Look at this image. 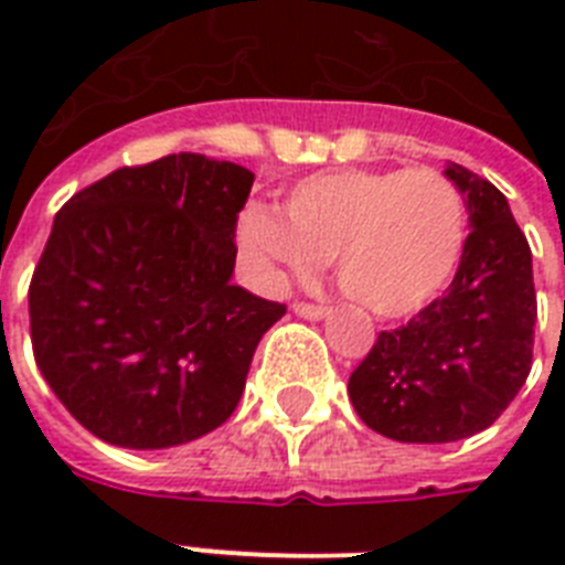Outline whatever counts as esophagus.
<instances>
[{
  "label": "esophagus",
  "instance_id": "34e87169",
  "mask_svg": "<svg viewBox=\"0 0 565 565\" xmlns=\"http://www.w3.org/2000/svg\"><path fill=\"white\" fill-rule=\"evenodd\" d=\"M292 310H296V317L310 319V322H319V319L328 317V308H322V305H310V301H296Z\"/></svg>",
  "mask_w": 565,
  "mask_h": 565
}]
</instances>
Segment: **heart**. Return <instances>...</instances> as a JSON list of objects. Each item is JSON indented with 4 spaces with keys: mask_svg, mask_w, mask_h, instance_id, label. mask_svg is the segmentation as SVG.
Returning a JSON list of instances; mask_svg holds the SVG:
<instances>
[{
    "mask_svg": "<svg viewBox=\"0 0 565 565\" xmlns=\"http://www.w3.org/2000/svg\"><path fill=\"white\" fill-rule=\"evenodd\" d=\"M284 215L252 204L239 243L275 278L337 281L377 317H413L455 278L469 220L463 193L437 170H337L287 193Z\"/></svg>",
    "mask_w": 565,
    "mask_h": 565,
    "instance_id": "1",
    "label": "heart"
}]
</instances>
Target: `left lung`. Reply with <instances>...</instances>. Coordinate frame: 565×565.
I'll list each match as a JSON object with an SVG mask.
<instances>
[{
	"label": "left lung",
	"instance_id": "obj_1",
	"mask_svg": "<svg viewBox=\"0 0 565 565\" xmlns=\"http://www.w3.org/2000/svg\"><path fill=\"white\" fill-rule=\"evenodd\" d=\"M469 237L448 290L407 326L381 331L349 377L372 430L398 443H455L490 428L531 372L536 290L531 246L499 188L460 163Z\"/></svg>",
	"mask_w": 565,
	"mask_h": 565
}]
</instances>
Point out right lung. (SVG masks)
Returning a JSON list of instances; mask_svg holds the SVG:
<instances>
[{"label": "right lung", "instance_id": "right-lung-1", "mask_svg": "<svg viewBox=\"0 0 565 565\" xmlns=\"http://www.w3.org/2000/svg\"><path fill=\"white\" fill-rule=\"evenodd\" d=\"M252 181L181 152L110 172L57 211L31 275V345L93 437L170 448L234 413L260 337L287 313L231 281Z\"/></svg>", "mask_w": 565, "mask_h": 565}]
</instances>
